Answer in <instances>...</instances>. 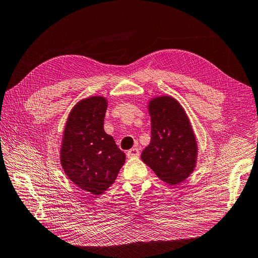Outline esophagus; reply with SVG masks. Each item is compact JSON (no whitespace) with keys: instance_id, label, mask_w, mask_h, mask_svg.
<instances>
[{"instance_id":"obj_1","label":"esophagus","mask_w":258,"mask_h":258,"mask_svg":"<svg viewBox=\"0 0 258 258\" xmlns=\"http://www.w3.org/2000/svg\"><path fill=\"white\" fill-rule=\"evenodd\" d=\"M139 155H140V152H139L138 148H131V150H129L127 152L128 158H135V157H138Z\"/></svg>"}]
</instances>
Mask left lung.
<instances>
[{"mask_svg": "<svg viewBox=\"0 0 258 258\" xmlns=\"http://www.w3.org/2000/svg\"><path fill=\"white\" fill-rule=\"evenodd\" d=\"M151 143L141 154L144 163L162 182L182 183L196 168L198 145L191 123L183 106L171 96L148 101Z\"/></svg>", "mask_w": 258, "mask_h": 258, "instance_id": "left-lung-1", "label": "left lung"}]
</instances>
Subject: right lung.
<instances>
[{
    "label": "right lung",
    "mask_w": 258,
    "mask_h": 258,
    "mask_svg": "<svg viewBox=\"0 0 258 258\" xmlns=\"http://www.w3.org/2000/svg\"><path fill=\"white\" fill-rule=\"evenodd\" d=\"M107 100L88 97L69 114L60 148V162L69 179L95 196L113 185L126 155L104 131Z\"/></svg>",
    "instance_id": "right-lung-1"
}]
</instances>
